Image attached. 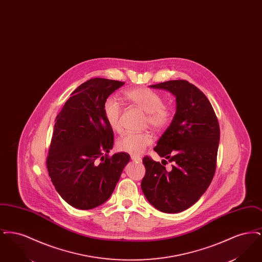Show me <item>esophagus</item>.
I'll use <instances>...</instances> for the list:
<instances>
[{
  "instance_id": "1",
  "label": "esophagus",
  "mask_w": 262,
  "mask_h": 262,
  "mask_svg": "<svg viewBox=\"0 0 262 262\" xmlns=\"http://www.w3.org/2000/svg\"><path fill=\"white\" fill-rule=\"evenodd\" d=\"M132 160H133L134 162L137 163H141V161H142V159H141L140 157H138V156H135V155H133V156H132Z\"/></svg>"
}]
</instances>
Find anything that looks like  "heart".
<instances>
[{"label": "heart", "mask_w": 262, "mask_h": 262, "mask_svg": "<svg viewBox=\"0 0 262 262\" xmlns=\"http://www.w3.org/2000/svg\"><path fill=\"white\" fill-rule=\"evenodd\" d=\"M124 99L146 113V123L155 129H161L169 124L172 113L163 105L162 97L148 88H138L125 90ZM103 114L108 125L114 132L121 129L122 110L118 102L108 98L103 105ZM152 142L148 133H127L119 138L117 147L120 151L132 155H139Z\"/></svg>", "instance_id": "1"}]
</instances>
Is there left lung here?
Segmentation results:
<instances>
[{
  "mask_svg": "<svg viewBox=\"0 0 262 262\" xmlns=\"http://www.w3.org/2000/svg\"><path fill=\"white\" fill-rule=\"evenodd\" d=\"M149 88L169 91L176 98L172 123L154 148L173 165L168 172L160 163L144 157L146 174L141 188L156 209L179 213L200 200L211 183L220 140L219 124L209 100L187 80H169Z\"/></svg>",
  "mask_w": 262,
  "mask_h": 262,
  "instance_id": "obj_1",
  "label": "left lung"
}]
</instances>
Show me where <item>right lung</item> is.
Wrapping results in <instances>:
<instances>
[{
	"label": "right lung",
	"instance_id": "add662e5",
	"mask_svg": "<svg viewBox=\"0 0 262 262\" xmlns=\"http://www.w3.org/2000/svg\"><path fill=\"white\" fill-rule=\"evenodd\" d=\"M125 82L92 78L72 93L56 118L47 168L62 200L81 210L95 208L112 195L130 157L108 153L114 145L103 105Z\"/></svg>",
	"mask_w": 262,
	"mask_h": 262
}]
</instances>
